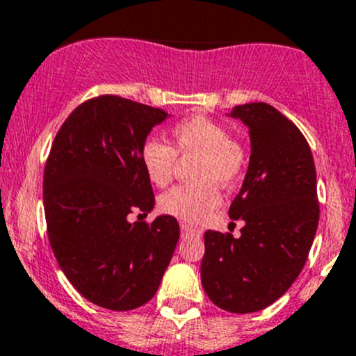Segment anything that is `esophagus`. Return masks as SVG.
<instances>
[{
    "instance_id": "esophagus-1",
    "label": "esophagus",
    "mask_w": 356,
    "mask_h": 356,
    "mask_svg": "<svg viewBox=\"0 0 356 356\" xmlns=\"http://www.w3.org/2000/svg\"><path fill=\"white\" fill-rule=\"evenodd\" d=\"M181 232H182V235L198 234L197 228H193V227H191V225H186V223H181Z\"/></svg>"
}]
</instances>
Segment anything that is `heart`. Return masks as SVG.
I'll return each mask as SVG.
<instances>
[{
  "label": "heart",
  "instance_id": "1",
  "mask_svg": "<svg viewBox=\"0 0 356 356\" xmlns=\"http://www.w3.org/2000/svg\"><path fill=\"white\" fill-rule=\"evenodd\" d=\"M174 147L158 138H147L140 147V165L149 181L165 188L174 177L177 156L191 163V184L175 186L159 198V209L184 223H198L219 207V186L232 188L245 165V151L230 137L221 122L193 115L177 122L170 131Z\"/></svg>",
  "mask_w": 356,
  "mask_h": 356
}]
</instances>
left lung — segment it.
<instances>
[{"mask_svg":"<svg viewBox=\"0 0 356 356\" xmlns=\"http://www.w3.org/2000/svg\"><path fill=\"white\" fill-rule=\"evenodd\" d=\"M251 156L230 205L241 237L205 232L202 284L228 313H257L283 297L304 268L320 221L316 168L300 129L268 103L237 105Z\"/></svg>","mask_w":356,"mask_h":356,"instance_id":"8db88e82","label":"left lung"}]
</instances>
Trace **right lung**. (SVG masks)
Instances as JSON below:
<instances>
[{
  "mask_svg": "<svg viewBox=\"0 0 356 356\" xmlns=\"http://www.w3.org/2000/svg\"><path fill=\"white\" fill-rule=\"evenodd\" d=\"M167 118L103 95L79 105L52 144L43 174L49 242L70 283L99 307L129 311L151 300L177 245L174 216L128 221L154 207L140 147Z\"/></svg>",
  "mask_w": 356,
  "mask_h": 356,
  "instance_id": "add662e5",
  "label": "right lung"
}]
</instances>
